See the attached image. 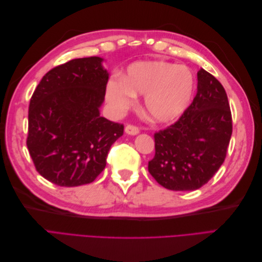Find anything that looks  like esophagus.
<instances>
[{
    "instance_id": "34e87169",
    "label": "esophagus",
    "mask_w": 262,
    "mask_h": 262,
    "mask_svg": "<svg viewBox=\"0 0 262 262\" xmlns=\"http://www.w3.org/2000/svg\"><path fill=\"white\" fill-rule=\"evenodd\" d=\"M124 131H125V133L130 134V136H137V134L140 132V129L138 128V126L133 125V124H128L125 126Z\"/></svg>"
}]
</instances>
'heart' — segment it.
<instances>
[{
    "label": "heart",
    "instance_id": "b5f03b06",
    "mask_svg": "<svg viewBox=\"0 0 262 262\" xmlns=\"http://www.w3.org/2000/svg\"><path fill=\"white\" fill-rule=\"evenodd\" d=\"M195 80L192 71L165 60L134 62L123 77L109 80L107 100L117 113L129 109L136 94L144 95V109L157 123H170L179 119L192 100Z\"/></svg>",
    "mask_w": 262,
    "mask_h": 262
}]
</instances>
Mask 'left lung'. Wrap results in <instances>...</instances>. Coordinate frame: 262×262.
Segmentation results:
<instances>
[{"mask_svg":"<svg viewBox=\"0 0 262 262\" xmlns=\"http://www.w3.org/2000/svg\"><path fill=\"white\" fill-rule=\"evenodd\" d=\"M232 131L223 85L200 69L191 105L175 123L155 132V156L148 162V171L166 189H199L224 163Z\"/></svg>","mask_w":262,"mask_h":262,"instance_id":"obj_1","label":"left lung"}]
</instances>
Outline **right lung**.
I'll list each match as a JSON object with an SVG mask.
<instances>
[{"instance_id":"obj_1","label":"right lung","mask_w":262,"mask_h":262,"mask_svg":"<svg viewBox=\"0 0 262 262\" xmlns=\"http://www.w3.org/2000/svg\"><path fill=\"white\" fill-rule=\"evenodd\" d=\"M99 57L50 70L30 98L26 144L36 170L60 187L91 184L123 124L100 117L109 75Z\"/></svg>"}]
</instances>
